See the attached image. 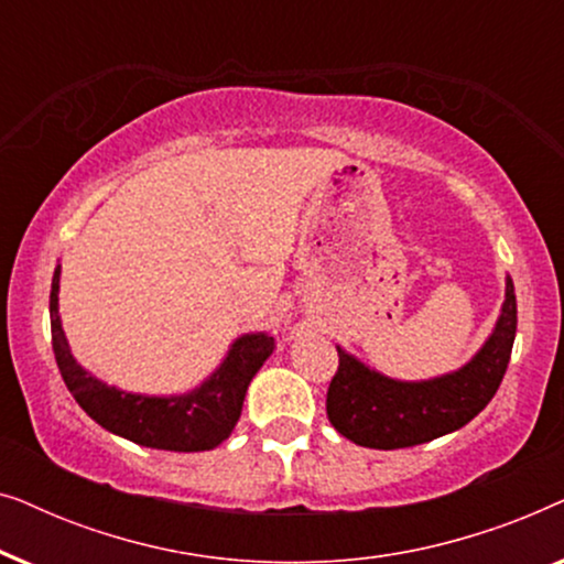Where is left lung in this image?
Masks as SVG:
<instances>
[{
	"label": "left lung",
	"mask_w": 564,
	"mask_h": 564,
	"mask_svg": "<svg viewBox=\"0 0 564 564\" xmlns=\"http://www.w3.org/2000/svg\"><path fill=\"white\" fill-rule=\"evenodd\" d=\"M516 338V292L506 276V300L490 336L467 365L431 380H395L341 346L338 372L326 398L338 434L369 449H403L467 426L490 403L503 380Z\"/></svg>",
	"instance_id": "1"
}]
</instances>
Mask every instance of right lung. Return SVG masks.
Listing matches in <instances>:
<instances>
[{
  "instance_id": "add662e5",
  "label": "right lung",
  "mask_w": 564,
  "mask_h": 564,
  "mask_svg": "<svg viewBox=\"0 0 564 564\" xmlns=\"http://www.w3.org/2000/svg\"><path fill=\"white\" fill-rule=\"evenodd\" d=\"M58 284L61 264L51 282L53 354L68 392L91 421L115 436L164 452H207L226 442L241 419L253 375L274 351V336L264 330L238 336L220 367L195 390L182 395H141L102 382L74 359L61 326Z\"/></svg>"
}]
</instances>
